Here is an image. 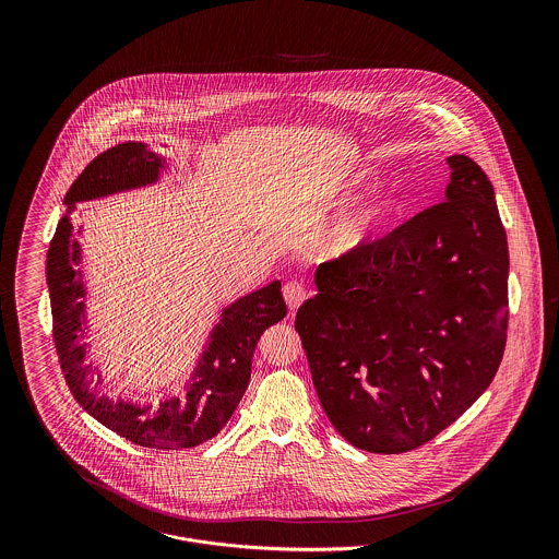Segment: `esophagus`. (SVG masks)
I'll list each match as a JSON object with an SVG mask.
<instances>
[{"label": "esophagus", "instance_id": "1", "mask_svg": "<svg viewBox=\"0 0 559 559\" xmlns=\"http://www.w3.org/2000/svg\"><path fill=\"white\" fill-rule=\"evenodd\" d=\"M310 297L308 288L301 284V282H286L284 284V299L288 304V308L295 312L306 299Z\"/></svg>", "mask_w": 559, "mask_h": 559}]
</instances>
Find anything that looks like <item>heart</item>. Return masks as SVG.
Segmentation results:
<instances>
[{
    "label": "heart",
    "mask_w": 559,
    "mask_h": 559,
    "mask_svg": "<svg viewBox=\"0 0 559 559\" xmlns=\"http://www.w3.org/2000/svg\"><path fill=\"white\" fill-rule=\"evenodd\" d=\"M394 209V198L392 195H381L374 202L366 204L337 226H333L324 237H322V249L331 258H342L350 255L357 249H361L368 239L372 237L374 228L379 222Z\"/></svg>",
    "instance_id": "obj_1"
}]
</instances>
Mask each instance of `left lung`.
<instances>
[{"label": "left lung", "instance_id": "8db88e82", "mask_svg": "<svg viewBox=\"0 0 559 559\" xmlns=\"http://www.w3.org/2000/svg\"><path fill=\"white\" fill-rule=\"evenodd\" d=\"M445 202L317 269L295 320L333 428L411 452L490 385L508 331V240L478 163L448 157Z\"/></svg>", "mask_w": 559, "mask_h": 559}]
</instances>
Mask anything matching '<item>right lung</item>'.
<instances>
[{
	"instance_id": "right-lung-1",
	"label": "right lung",
	"mask_w": 559,
	"mask_h": 559,
	"mask_svg": "<svg viewBox=\"0 0 559 559\" xmlns=\"http://www.w3.org/2000/svg\"><path fill=\"white\" fill-rule=\"evenodd\" d=\"M163 167L165 160L142 142L118 144L87 163L67 191V213L47 251V284L53 342L75 400L94 419L135 445L182 450L213 439L228 424L247 390L255 344L271 324L286 317V304L282 284L273 282L226 308L180 396L138 404L100 392L103 379L85 361V342H81L85 335V288L80 240L73 237L71 215L78 211V202L153 185Z\"/></svg>"
}]
</instances>
